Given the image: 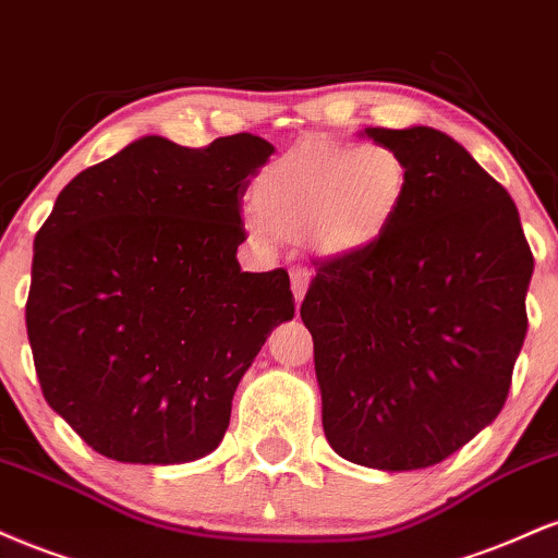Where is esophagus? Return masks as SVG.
Returning a JSON list of instances; mask_svg holds the SVG:
<instances>
[{
    "mask_svg": "<svg viewBox=\"0 0 558 558\" xmlns=\"http://www.w3.org/2000/svg\"><path fill=\"white\" fill-rule=\"evenodd\" d=\"M290 279H292V294H294V303H303L305 292H307V281H311V274L305 271V268H292L290 271Z\"/></svg>",
    "mask_w": 558,
    "mask_h": 558,
    "instance_id": "esophagus-1",
    "label": "esophagus"
}]
</instances>
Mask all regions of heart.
Instances as JSON below:
<instances>
[{
  "label": "heart",
  "instance_id": "heart-1",
  "mask_svg": "<svg viewBox=\"0 0 558 558\" xmlns=\"http://www.w3.org/2000/svg\"><path fill=\"white\" fill-rule=\"evenodd\" d=\"M404 193L408 163L386 143H303L255 180V232L305 234L324 255L360 253L389 229Z\"/></svg>",
  "mask_w": 558,
  "mask_h": 558
}]
</instances>
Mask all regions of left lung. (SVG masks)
Here are the masks:
<instances>
[{"label": "left lung", "instance_id": "8db88e82", "mask_svg": "<svg viewBox=\"0 0 558 558\" xmlns=\"http://www.w3.org/2000/svg\"><path fill=\"white\" fill-rule=\"evenodd\" d=\"M363 135L402 156L408 193L371 247L320 264L300 316L331 449L408 473L501 412L535 260L514 201L454 137L423 124Z\"/></svg>", "mask_w": 558, "mask_h": 558}]
</instances>
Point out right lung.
<instances>
[{"label": "right lung", "mask_w": 558, "mask_h": 558, "mask_svg": "<svg viewBox=\"0 0 558 558\" xmlns=\"http://www.w3.org/2000/svg\"><path fill=\"white\" fill-rule=\"evenodd\" d=\"M271 154L251 133L146 135L59 193L25 326L44 399L98 454L182 464L225 438L240 378L294 316L284 268L238 264L240 201Z\"/></svg>", "instance_id": "obj_1"}]
</instances>
